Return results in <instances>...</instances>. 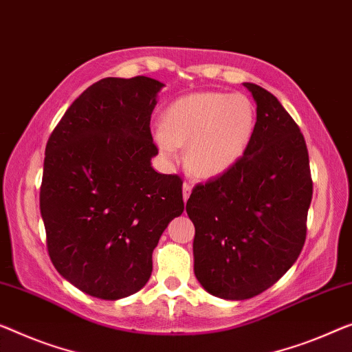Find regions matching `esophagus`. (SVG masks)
<instances>
[{
    "label": "esophagus",
    "mask_w": 352,
    "mask_h": 352,
    "mask_svg": "<svg viewBox=\"0 0 352 352\" xmlns=\"http://www.w3.org/2000/svg\"><path fill=\"white\" fill-rule=\"evenodd\" d=\"M191 190H192V185L190 182H185L183 183V201H188V197H190L191 194Z\"/></svg>",
    "instance_id": "1"
}]
</instances>
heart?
<instances>
[{"label": "heart", "instance_id": "1", "mask_svg": "<svg viewBox=\"0 0 352 352\" xmlns=\"http://www.w3.org/2000/svg\"><path fill=\"white\" fill-rule=\"evenodd\" d=\"M164 128L156 129L155 142L172 162L188 145V162L194 174L217 177L243 158L256 129V110L243 94L194 93L177 99L164 113Z\"/></svg>", "mask_w": 352, "mask_h": 352}]
</instances>
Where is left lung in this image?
<instances>
[{
	"mask_svg": "<svg viewBox=\"0 0 352 352\" xmlns=\"http://www.w3.org/2000/svg\"><path fill=\"white\" fill-rule=\"evenodd\" d=\"M256 101L254 138L234 167L194 188V275L204 289L245 300L291 269L307 237L313 182L303 134L280 101L243 83Z\"/></svg>",
	"mask_w": 352,
	"mask_h": 352,
	"instance_id": "1",
	"label": "left lung"
}]
</instances>
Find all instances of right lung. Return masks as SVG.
I'll return each instance as SVG.
<instances>
[{"label":"right lung","mask_w":352,"mask_h":352,"mask_svg":"<svg viewBox=\"0 0 352 352\" xmlns=\"http://www.w3.org/2000/svg\"><path fill=\"white\" fill-rule=\"evenodd\" d=\"M164 83L138 76L88 87L45 146L41 214L58 274L88 296L118 300L146 285L151 254L185 208L182 178L158 174L150 131Z\"/></svg>","instance_id":"obj_1"}]
</instances>
